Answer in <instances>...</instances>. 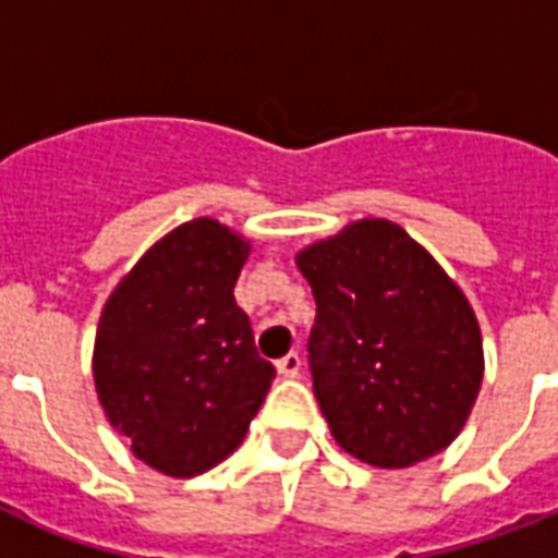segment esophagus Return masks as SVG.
Returning a JSON list of instances; mask_svg holds the SVG:
<instances>
[{"mask_svg": "<svg viewBox=\"0 0 558 558\" xmlns=\"http://www.w3.org/2000/svg\"><path fill=\"white\" fill-rule=\"evenodd\" d=\"M278 373L280 376H287V379H295L298 373H301V356L298 353H287L283 359H278Z\"/></svg>", "mask_w": 558, "mask_h": 558, "instance_id": "1", "label": "esophagus"}]
</instances>
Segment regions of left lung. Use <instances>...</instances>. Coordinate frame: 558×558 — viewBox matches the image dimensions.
Returning <instances> with one entry per match:
<instances>
[{
    "instance_id": "1",
    "label": "left lung",
    "mask_w": 558,
    "mask_h": 558,
    "mask_svg": "<svg viewBox=\"0 0 558 558\" xmlns=\"http://www.w3.org/2000/svg\"><path fill=\"white\" fill-rule=\"evenodd\" d=\"M313 287V390L341 449L405 469L460 434L484 379L458 283L388 219H359L295 257Z\"/></svg>"
}]
</instances>
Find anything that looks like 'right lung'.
Here are the masks:
<instances>
[{"label":"right lung","mask_w":558,"mask_h":558,"mask_svg":"<svg viewBox=\"0 0 558 558\" xmlns=\"http://www.w3.org/2000/svg\"><path fill=\"white\" fill-rule=\"evenodd\" d=\"M248 248L217 219L185 222L135 263L100 313V405L135 458L170 477L226 460L275 379L234 301Z\"/></svg>","instance_id":"add662e5"}]
</instances>
